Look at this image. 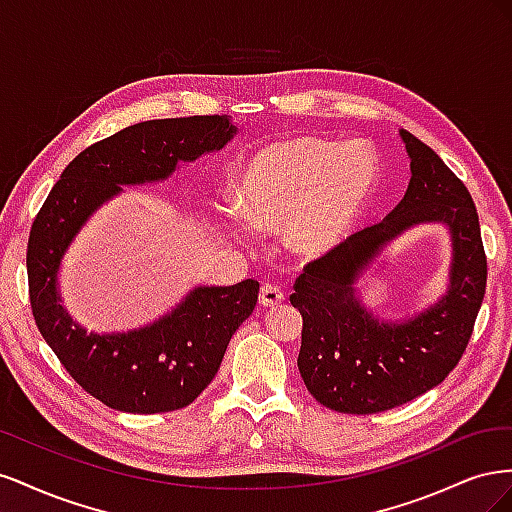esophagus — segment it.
Masks as SVG:
<instances>
[{"mask_svg":"<svg viewBox=\"0 0 512 512\" xmlns=\"http://www.w3.org/2000/svg\"><path fill=\"white\" fill-rule=\"evenodd\" d=\"M258 301L262 307H275L284 301V292L280 286H275V284H262Z\"/></svg>","mask_w":512,"mask_h":512,"instance_id":"esophagus-1","label":"esophagus"}]
</instances>
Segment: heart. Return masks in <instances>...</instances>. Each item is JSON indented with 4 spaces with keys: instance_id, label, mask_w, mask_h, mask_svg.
Wrapping results in <instances>:
<instances>
[{
    "instance_id": "heart-1",
    "label": "heart",
    "mask_w": 512,
    "mask_h": 512,
    "mask_svg": "<svg viewBox=\"0 0 512 512\" xmlns=\"http://www.w3.org/2000/svg\"><path fill=\"white\" fill-rule=\"evenodd\" d=\"M378 188L380 160L369 145L294 136L258 147L239 164L235 200L252 226H284L299 256L327 258L361 228Z\"/></svg>"
}]
</instances>
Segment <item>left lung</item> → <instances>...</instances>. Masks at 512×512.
Masks as SVG:
<instances>
[{"instance_id": "obj_1", "label": "left lung", "mask_w": 512, "mask_h": 512, "mask_svg": "<svg viewBox=\"0 0 512 512\" xmlns=\"http://www.w3.org/2000/svg\"><path fill=\"white\" fill-rule=\"evenodd\" d=\"M410 158L401 203L342 250L309 262L290 303L303 316L299 371L307 391L335 412L376 414L427 393L459 363L487 286V258L474 200L425 143L399 130ZM442 223L452 235V265L443 297L421 313L384 321L355 288L373 260L404 231Z\"/></svg>"}]
</instances>
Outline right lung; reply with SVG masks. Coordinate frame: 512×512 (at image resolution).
I'll return each mask as SVG.
<instances>
[{"label": "right lung", "mask_w": 512, "mask_h": 512, "mask_svg": "<svg viewBox=\"0 0 512 512\" xmlns=\"http://www.w3.org/2000/svg\"><path fill=\"white\" fill-rule=\"evenodd\" d=\"M235 134L226 115L136 123L81 151L34 220L27 243L34 320L68 374L108 408L158 414L190 406L218 374L230 337L254 312L260 284L196 286L145 327L87 333L61 305V260L123 185L166 181L179 162L220 151Z\"/></svg>", "instance_id": "obj_1"}]
</instances>
